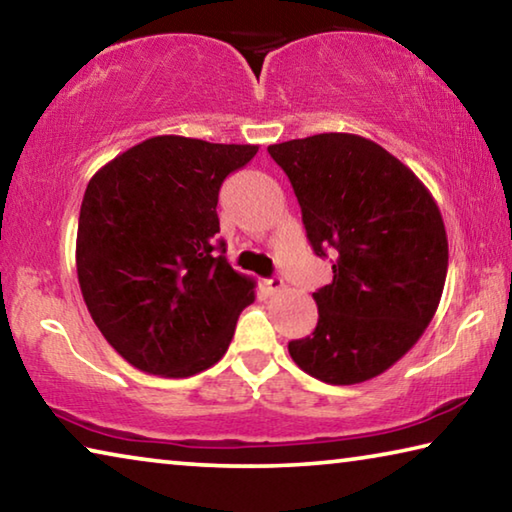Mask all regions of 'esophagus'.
Masks as SVG:
<instances>
[{
	"instance_id": "1",
	"label": "esophagus",
	"mask_w": 512,
	"mask_h": 512,
	"mask_svg": "<svg viewBox=\"0 0 512 512\" xmlns=\"http://www.w3.org/2000/svg\"><path fill=\"white\" fill-rule=\"evenodd\" d=\"M264 285H266V289H269V291H271V294H278V291H280L282 287H285V280H282V278H280V275H275V278H271V280H266V282H264Z\"/></svg>"
}]
</instances>
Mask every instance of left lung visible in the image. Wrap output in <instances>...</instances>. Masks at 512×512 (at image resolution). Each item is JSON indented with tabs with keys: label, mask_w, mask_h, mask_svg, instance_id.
<instances>
[{
	"label": "left lung",
	"mask_w": 512,
	"mask_h": 512,
	"mask_svg": "<svg viewBox=\"0 0 512 512\" xmlns=\"http://www.w3.org/2000/svg\"><path fill=\"white\" fill-rule=\"evenodd\" d=\"M298 198L314 253L332 250V282L314 291L319 323L289 342L300 369L358 385L399 362L440 305L449 241L426 184L385 148L330 132L269 145Z\"/></svg>",
	"instance_id": "1"
}]
</instances>
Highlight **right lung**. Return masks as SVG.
<instances>
[{"label":"right lung","instance_id":"1","mask_svg":"<svg viewBox=\"0 0 512 512\" xmlns=\"http://www.w3.org/2000/svg\"><path fill=\"white\" fill-rule=\"evenodd\" d=\"M259 145L164 134L91 177L77 227V278L95 326L145 373L189 378L223 358L255 280L216 243L218 189Z\"/></svg>","mask_w":512,"mask_h":512}]
</instances>
